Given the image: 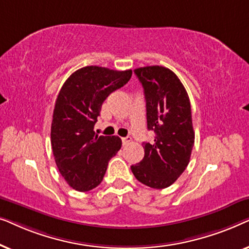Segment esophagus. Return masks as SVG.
<instances>
[{
  "mask_svg": "<svg viewBox=\"0 0 249 249\" xmlns=\"http://www.w3.org/2000/svg\"><path fill=\"white\" fill-rule=\"evenodd\" d=\"M130 142H131V138H130V137H124V138H122V144H124V145L130 144Z\"/></svg>",
  "mask_w": 249,
  "mask_h": 249,
  "instance_id": "obj_1",
  "label": "esophagus"
}]
</instances>
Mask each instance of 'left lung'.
<instances>
[{
	"mask_svg": "<svg viewBox=\"0 0 249 249\" xmlns=\"http://www.w3.org/2000/svg\"><path fill=\"white\" fill-rule=\"evenodd\" d=\"M146 100L152 144L144 142L145 155L131 171L138 181L154 189L171 186L188 165L195 142L188 94L177 74L168 68L135 69Z\"/></svg>",
	"mask_w": 249,
	"mask_h": 249,
	"instance_id": "1",
	"label": "left lung"
}]
</instances>
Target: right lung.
<instances>
[{"label": "right lung", "mask_w": 249, "mask_h": 249, "mask_svg": "<svg viewBox=\"0 0 249 249\" xmlns=\"http://www.w3.org/2000/svg\"><path fill=\"white\" fill-rule=\"evenodd\" d=\"M132 71L89 66L74 71L55 101L51 144L56 166L68 185L78 192L97 187L107 163L121 148L117 136H98L94 125L103 102L124 86Z\"/></svg>", "instance_id": "obj_1"}]
</instances>
